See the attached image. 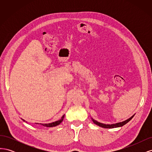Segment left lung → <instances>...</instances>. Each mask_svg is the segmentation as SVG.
I'll use <instances>...</instances> for the list:
<instances>
[{"instance_id":"1","label":"left lung","mask_w":152,"mask_h":152,"mask_svg":"<svg viewBox=\"0 0 152 152\" xmlns=\"http://www.w3.org/2000/svg\"><path fill=\"white\" fill-rule=\"evenodd\" d=\"M134 116V115H132L131 117H130L129 118H128L127 120H126L125 121H123L122 122H118V123H117L115 124H111V125H109V124H102V123H100L99 122H97L96 121L94 120L93 118H92V121H93V122L95 124L99 126V127H103V128L110 129V128H115V127H118L123 126L124 125H125L126 124H127L128 122H129Z\"/></svg>"}]
</instances>
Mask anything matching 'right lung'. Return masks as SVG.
Instances as JSON below:
<instances>
[{"mask_svg": "<svg viewBox=\"0 0 152 152\" xmlns=\"http://www.w3.org/2000/svg\"><path fill=\"white\" fill-rule=\"evenodd\" d=\"M64 117H65V115H63V117H61V118L60 119V120H59L58 121H56L54 122H52V123H49V124H41V125H42L43 126H46V127H54V126H58L59 124H60L61 123V122L63 121V118ZM23 121H25L24 120H23ZM36 124H38L39 123H36Z\"/></svg>", "mask_w": 152, "mask_h": 152, "instance_id": "right-lung-1", "label": "right lung"}]
</instances>
